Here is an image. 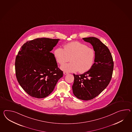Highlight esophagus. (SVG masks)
I'll return each mask as SVG.
<instances>
[{
	"instance_id": "34e87169",
	"label": "esophagus",
	"mask_w": 132,
	"mask_h": 132,
	"mask_svg": "<svg viewBox=\"0 0 132 132\" xmlns=\"http://www.w3.org/2000/svg\"><path fill=\"white\" fill-rule=\"evenodd\" d=\"M63 74H64V75H67V74H69V73L67 72H66V71H64L63 72Z\"/></svg>"
}]
</instances>
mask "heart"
<instances>
[{"label": "heart", "instance_id": "b5f03b06", "mask_svg": "<svg viewBox=\"0 0 132 132\" xmlns=\"http://www.w3.org/2000/svg\"><path fill=\"white\" fill-rule=\"evenodd\" d=\"M95 52L87 45L78 42H70L64 46V48L58 47L54 51V56L57 62L64 64L70 58L71 62L62 65V71L66 72L84 73L89 71L93 65Z\"/></svg>", "mask_w": 132, "mask_h": 132}]
</instances>
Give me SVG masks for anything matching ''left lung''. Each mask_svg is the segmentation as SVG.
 Instances as JSON below:
<instances>
[{"label":"left lung","instance_id":"obj_1","mask_svg":"<svg viewBox=\"0 0 132 132\" xmlns=\"http://www.w3.org/2000/svg\"><path fill=\"white\" fill-rule=\"evenodd\" d=\"M90 43L95 52L92 67L83 74L74 75L73 93L80 100L88 101L97 96L109 84L113 74V61L106 45L95 37L82 38Z\"/></svg>","mask_w":132,"mask_h":132}]
</instances>
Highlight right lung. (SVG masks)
<instances>
[{
  "instance_id": "1",
  "label": "right lung",
  "mask_w": 132,
  "mask_h": 132,
  "mask_svg": "<svg viewBox=\"0 0 132 132\" xmlns=\"http://www.w3.org/2000/svg\"><path fill=\"white\" fill-rule=\"evenodd\" d=\"M59 39L37 38L24 43L16 55V79L30 96L43 98L54 89L63 71L58 68L51 51Z\"/></svg>"
}]
</instances>
